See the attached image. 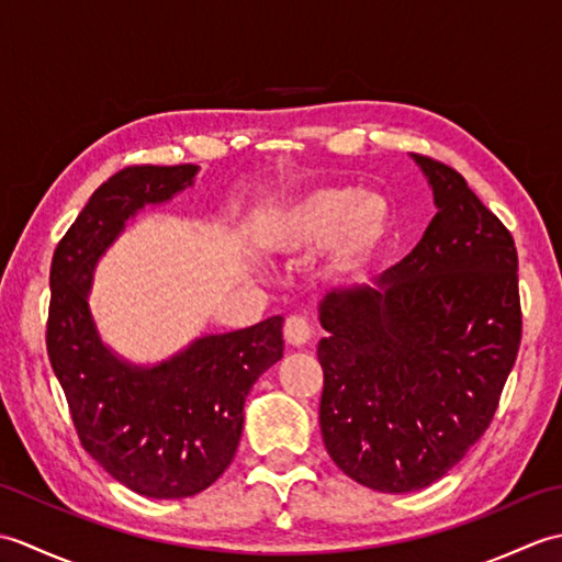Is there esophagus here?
I'll return each mask as SVG.
<instances>
[{"mask_svg":"<svg viewBox=\"0 0 562 562\" xmlns=\"http://www.w3.org/2000/svg\"><path fill=\"white\" fill-rule=\"evenodd\" d=\"M284 340H288L292 348H304V345L312 340V326L304 316H290L284 321Z\"/></svg>","mask_w":562,"mask_h":562,"instance_id":"1","label":"esophagus"}]
</instances>
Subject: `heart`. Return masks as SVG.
<instances>
[{"label":"heart","mask_w":562,"mask_h":562,"mask_svg":"<svg viewBox=\"0 0 562 562\" xmlns=\"http://www.w3.org/2000/svg\"><path fill=\"white\" fill-rule=\"evenodd\" d=\"M391 232V205L374 190L324 186L284 207L268 226L262 246L268 254L300 260L326 246L336 274L362 272L384 248Z\"/></svg>","instance_id":"b5f03b06"}]
</instances>
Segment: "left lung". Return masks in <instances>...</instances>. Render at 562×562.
<instances>
[{
	"instance_id": "1",
	"label": "left lung",
	"mask_w": 562,
	"mask_h": 562,
	"mask_svg": "<svg viewBox=\"0 0 562 562\" xmlns=\"http://www.w3.org/2000/svg\"><path fill=\"white\" fill-rule=\"evenodd\" d=\"M411 157L437 207L420 244L376 288L318 304L321 435L338 469L379 493L420 491L465 457L521 340L515 238L459 171Z\"/></svg>"
}]
</instances>
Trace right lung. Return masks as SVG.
I'll return each instance as SVG.
<instances>
[{
  "instance_id": "right-lung-1",
  "label": "right lung",
  "mask_w": 562,
  "mask_h": 562,
  "mask_svg": "<svg viewBox=\"0 0 562 562\" xmlns=\"http://www.w3.org/2000/svg\"><path fill=\"white\" fill-rule=\"evenodd\" d=\"M200 166H127L111 176L57 244L50 266L47 357L77 435L130 491L157 499L198 495L232 463L244 403L282 357V316L202 336L157 364H135L99 336L89 292L99 258L145 205L193 186Z\"/></svg>"
}]
</instances>
